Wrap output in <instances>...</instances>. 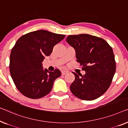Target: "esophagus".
Masks as SVG:
<instances>
[{
  "instance_id": "esophagus-1",
  "label": "esophagus",
  "mask_w": 128,
  "mask_h": 128,
  "mask_svg": "<svg viewBox=\"0 0 128 128\" xmlns=\"http://www.w3.org/2000/svg\"><path fill=\"white\" fill-rule=\"evenodd\" d=\"M67 73H68V72L66 71H62V75H66Z\"/></svg>"
}]
</instances>
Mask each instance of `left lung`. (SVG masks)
Wrapping results in <instances>:
<instances>
[{"label":"left lung","mask_w":128,"mask_h":128,"mask_svg":"<svg viewBox=\"0 0 128 128\" xmlns=\"http://www.w3.org/2000/svg\"><path fill=\"white\" fill-rule=\"evenodd\" d=\"M66 42L75 49L77 62L86 72L80 76L72 72L71 92L82 100L96 99L107 90L116 72L112 48L103 39L89 34L69 35Z\"/></svg>","instance_id":"8db88e82"}]
</instances>
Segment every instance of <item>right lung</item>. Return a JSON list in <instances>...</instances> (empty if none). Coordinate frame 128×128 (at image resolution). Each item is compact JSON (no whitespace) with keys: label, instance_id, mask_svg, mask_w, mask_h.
I'll return each instance as SVG.
<instances>
[{"label":"right lung","instance_id":"1","mask_svg":"<svg viewBox=\"0 0 128 128\" xmlns=\"http://www.w3.org/2000/svg\"><path fill=\"white\" fill-rule=\"evenodd\" d=\"M64 35L45 30L30 32L18 39L10 56V71L18 90L30 98H39L52 90L54 81L61 76L59 70L43 69L42 62Z\"/></svg>","mask_w":128,"mask_h":128}]
</instances>
